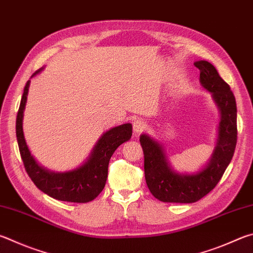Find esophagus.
Here are the masks:
<instances>
[{"label": "esophagus", "instance_id": "34e87169", "mask_svg": "<svg viewBox=\"0 0 253 253\" xmlns=\"http://www.w3.org/2000/svg\"><path fill=\"white\" fill-rule=\"evenodd\" d=\"M132 128H134V131L136 134H139V132L144 131L146 129L147 125L144 121H141V119H137V121L134 122V126H132Z\"/></svg>", "mask_w": 253, "mask_h": 253}]
</instances>
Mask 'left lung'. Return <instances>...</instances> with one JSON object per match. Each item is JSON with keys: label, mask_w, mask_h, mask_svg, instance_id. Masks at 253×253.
<instances>
[{"label": "left lung", "mask_w": 253, "mask_h": 253, "mask_svg": "<svg viewBox=\"0 0 253 253\" xmlns=\"http://www.w3.org/2000/svg\"><path fill=\"white\" fill-rule=\"evenodd\" d=\"M194 64L200 71L201 85L212 94L220 111L218 140L205 168L188 174L172 170L158 141L146 134L140 136L146 183L155 198L164 203L191 204L208 195L226 171L237 145V105L230 86L211 63L198 61Z\"/></svg>", "instance_id": "obj_1"}]
</instances>
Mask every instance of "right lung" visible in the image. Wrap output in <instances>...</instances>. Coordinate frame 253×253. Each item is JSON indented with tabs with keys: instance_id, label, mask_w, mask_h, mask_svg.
Here are the masks:
<instances>
[{
	"instance_id": "add662e5",
	"label": "right lung",
	"mask_w": 253,
	"mask_h": 253,
	"mask_svg": "<svg viewBox=\"0 0 253 253\" xmlns=\"http://www.w3.org/2000/svg\"><path fill=\"white\" fill-rule=\"evenodd\" d=\"M42 70L43 68L36 71L33 76ZM29 86L30 81H27L16 116L17 144L27 174L41 191L54 199L80 204L94 200L102 192L106 183L108 164L114 151L123 142L130 139L132 134L131 124L119 125L103 134L95 145L89 158L82 166L65 172L49 171L39 165L31 155L23 134V112L25 108Z\"/></svg>"
}]
</instances>
